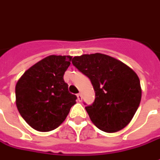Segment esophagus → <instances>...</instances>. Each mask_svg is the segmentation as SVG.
Instances as JSON below:
<instances>
[{
  "label": "esophagus",
  "instance_id": "1",
  "mask_svg": "<svg viewBox=\"0 0 160 160\" xmlns=\"http://www.w3.org/2000/svg\"><path fill=\"white\" fill-rule=\"evenodd\" d=\"M77 99H78L79 102H81V101H82V95L80 93L77 94Z\"/></svg>",
  "mask_w": 160,
  "mask_h": 160
}]
</instances>
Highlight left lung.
Segmentation results:
<instances>
[{
  "label": "left lung",
  "instance_id": "left-lung-1",
  "mask_svg": "<svg viewBox=\"0 0 160 160\" xmlns=\"http://www.w3.org/2000/svg\"><path fill=\"white\" fill-rule=\"evenodd\" d=\"M72 63L93 87L95 100L86 110L94 125L107 133L126 127L141 103L137 74L121 61L100 53L74 56Z\"/></svg>",
  "mask_w": 160,
  "mask_h": 160
}]
</instances>
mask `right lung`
<instances>
[{
	"instance_id": "obj_1",
	"label": "right lung",
	"mask_w": 160,
	"mask_h": 160,
	"mask_svg": "<svg viewBox=\"0 0 160 160\" xmlns=\"http://www.w3.org/2000/svg\"><path fill=\"white\" fill-rule=\"evenodd\" d=\"M71 59L70 56H47L26 70L16 84L18 111L34 129H56L75 104L77 97L63 80Z\"/></svg>"
}]
</instances>
